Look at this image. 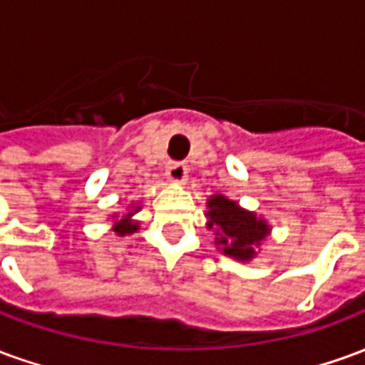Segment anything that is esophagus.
I'll use <instances>...</instances> for the list:
<instances>
[{"mask_svg":"<svg viewBox=\"0 0 365 365\" xmlns=\"http://www.w3.org/2000/svg\"><path fill=\"white\" fill-rule=\"evenodd\" d=\"M166 178L168 182H172L174 185H183L187 182V168L183 164H178V162H172L166 168Z\"/></svg>","mask_w":365,"mask_h":365,"instance_id":"1","label":"esophagus"}]
</instances>
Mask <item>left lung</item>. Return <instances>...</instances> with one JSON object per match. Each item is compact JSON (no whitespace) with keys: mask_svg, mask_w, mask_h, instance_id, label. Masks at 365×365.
I'll list each match as a JSON object with an SVG mask.
<instances>
[{"mask_svg":"<svg viewBox=\"0 0 365 365\" xmlns=\"http://www.w3.org/2000/svg\"><path fill=\"white\" fill-rule=\"evenodd\" d=\"M207 229L215 232V245L225 256L238 262H252L262 242L272 235L264 217L248 211L222 193L207 199Z\"/></svg>","mask_w":365,"mask_h":365,"instance_id":"left-lung-1","label":"left lung"}]
</instances>
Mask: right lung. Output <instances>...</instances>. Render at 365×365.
<instances>
[{"instance_id": "obj_1", "label": "right lung", "mask_w": 365, "mask_h": 365, "mask_svg": "<svg viewBox=\"0 0 365 365\" xmlns=\"http://www.w3.org/2000/svg\"><path fill=\"white\" fill-rule=\"evenodd\" d=\"M140 209H143L140 201H136V203L135 201H130V203H128L127 213L109 215V219H111L113 222V232H117L119 237H125V235H133V232H136V230L140 229V221H136L135 219V215L138 213Z\"/></svg>"}]
</instances>
